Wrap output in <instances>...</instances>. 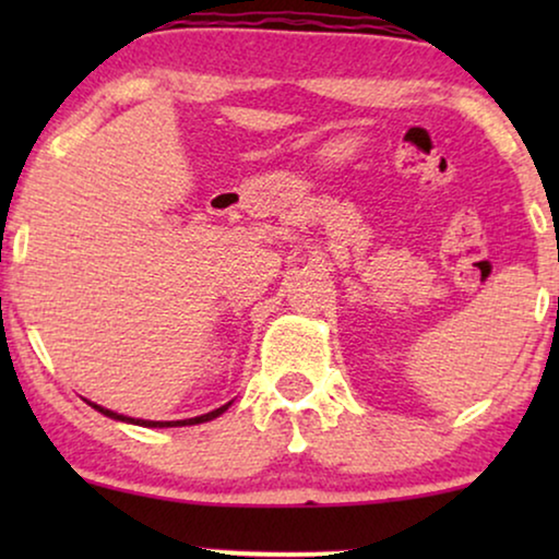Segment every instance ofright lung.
I'll list each match as a JSON object with an SVG mask.
<instances>
[{"instance_id": "add662e5", "label": "right lung", "mask_w": 559, "mask_h": 559, "mask_svg": "<svg viewBox=\"0 0 559 559\" xmlns=\"http://www.w3.org/2000/svg\"><path fill=\"white\" fill-rule=\"evenodd\" d=\"M88 404H91V407H94V409L102 412V415H106V417H111V419H121V423H136V425H144V427H178V425H198V423H209V419L218 417L221 412H226V409H228V404H224V407L213 409V412H209V415L193 417V419H178V423H150V419H132V417L117 415V412H111V409H104V407H98V404H94V402H88Z\"/></svg>"}]
</instances>
